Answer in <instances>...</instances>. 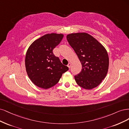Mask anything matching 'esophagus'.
<instances>
[{"mask_svg": "<svg viewBox=\"0 0 129 129\" xmlns=\"http://www.w3.org/2000/svg\"><path fill=\"white\" fill-rule=\"evenodd\" d=\"M71 63H69L68 64V68H69V69L71 68Z\"/></svg>", "mask_w": 129, "mask_h": 129, "instance_id": "1", "label": "esophagus"}]
</instances>
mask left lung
Segmentation results:
<instances>
[{
  "instance_id": "obj_1",
  "label": "left lung",
  "mask_w": 129,
  "mask_h": 129,
  "mask_svg": "<svg viewBox=\"0 0 129 129\" xmlns=\"http://www.w3.org/2000/svg\"><path fill=\"white\" fill-rule=\"evenodd\" d=\"M66 38L82 65L81 71L74 76L77 84L86 89L97 87L108 70L109 57L106 49L86 33H72L66 36Z\"/></svg>"
}]
</instances>
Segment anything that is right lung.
Here are the masks:
<instances>
[{
    "mask_svg": "<svg viewBox=\"0 0 129 129\" xmlns=\"http://www.w3.org/2000/svg\"><path fill=\"white\" fill-rule=\"evenodd\" d=\"M63 34H46L35 40L26 53L25 66L31 81L37 87L48 89L59 81L69 68L61 63L52 50L63 39Z\"/></svg>",
    "mask_w": 129,
    "mask_h": 129,
    "instance_id": "obj_1",
    "label": "right lung"
}]
</instances>
